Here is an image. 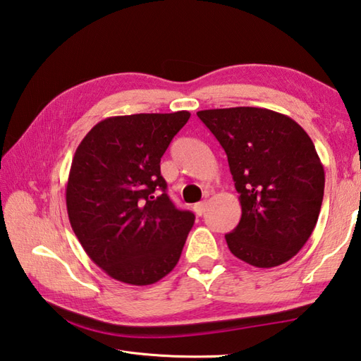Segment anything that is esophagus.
<instances>
[{
	"instance_id": "obj_1",
	"label": "esophagus",
	"mask_w": 361,
	"mask_h": 361,
	"mask_svg": "<svg viewBox=\"0 0 361 361\" xmlns=\"http://www.w3.org/2000/svg\"><path fill=\"white\" fill-rule=\"evenodd\" d=\"M194 211L197 216H203L204 211H207V202H200L194 204Z\"/></svg>"
}]
</instances>
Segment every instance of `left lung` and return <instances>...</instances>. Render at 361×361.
Wrapping results in <instances>:
<instances>
[{"mask_svg": "<svg viewBox=\"0 0 361 361\" xmlns=\"http://www.w3.org/2000/svg\"><path fill=\"white\" fill-rule=\"evenodd\" d=\"M197 116L227 153L243 216L228 249L255 267H275L298 253L316 227L324 166L313 140L291 117L264 108L204 109Z\"/></svg>", "mask_w": 361, "mask_h": 361, "instance_id": "1", "label": "left lung"}]
</instances>
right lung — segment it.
I'll use <instances>...</instances> for the list:
<instances>
[{"label": "right lung", "instance_id": "1", "mask_svg": "<svg viewBox=\"0 0 361 361\" xmlns=\"http://www.w3.org/2000/svg\"><path fill=\"white\" fill-rule=\"evenodd\" d=\"M189 117H108L76 148L66 188L70 225L89 258L122 283H157L181 257L195 216L169 199L159 162Z\"/></svg>", "mask_w": 361, "mask_h": 361}]
</instances>
